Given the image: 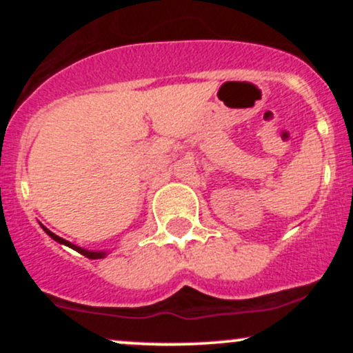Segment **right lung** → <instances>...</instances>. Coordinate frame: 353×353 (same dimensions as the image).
I'll return each instance as SVG.
<instances>
[{
  "label": "right lung",
  "mask_w": 353,
  "mask_h": 353,
  "mask_svg": "<svg viewBox=\"0 0 353 353\" xmlns=\"http://www.w3.org/2000/svg\"><path fill=\"white\" fill-rule=\"evenodd\" d=\"M44 230H46V234L48 236H50L51 239H54L56 242H59V244H64V245H68V247H71V249H74L76 252H79V254H83L84 257H88V259H103L104 255H106V252H91V250H86V249H81V247H78V245H74V244H71V242H68V241H64L63 237H59V236H56V234H52L51 230H48L46 228H43Z\"/></svg>",
  "instance_id": "obj_1"
}]
</instances>
